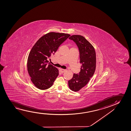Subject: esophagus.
<instances>
[{
  "instance_id": "34e87169",
  "label": "esophagus",
  "mask_w": 131,
  "mask_h": 131,
  "mask_svg": "<svg viewBox=\"0 0 131 131\" xmlns=\"http://www.w3.org/2000/svg\"><path fill=\"white\" fill-rule=\"evenodd\" d=\"M65 69H60V72H62V73H63V72H64L65 71Z\"/></svg>"
}]
</instances>
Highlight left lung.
I'll use <instances>...</instances> for the list:
<instances>
[{
  "label": "left lung",
  "instance_id": "1",
  "mask_svg": "<svg viewBox=\"0 0 131 131\" xmlns=\"http://www.w3.org/2000/svg\"><path fill=\"white\" fill-rule=\"evenodd\" d=\"M69 39L73 41L79 49L81 71L74 73L72 79L68 81L71 90L77 92L85 86L94 74L96 68V53L93 46L81 35H74Z\"/></svg>",
  "mask_w": 131,
  "mask_h": 131
}]
</instances>
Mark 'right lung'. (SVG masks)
<instances>
[{
  "label": "right lung",
  "instance_id": "right-lung-1",
  "mask_svg": "<svg viewBox=\"0 0 131 131\" xmlns=\"http://www.w3.org/2000/svg\"><path fill=\"white\" fill-rule=\"evenodd\" d=\"M70 34L50 32L39 38L31 50L27 60V69L34 85L40 90L52 86L59 75V71L47 59L54 54Z\"/></svg>",
  "mask_w": 131,
  "mask_h": 131
}]
</instances>
